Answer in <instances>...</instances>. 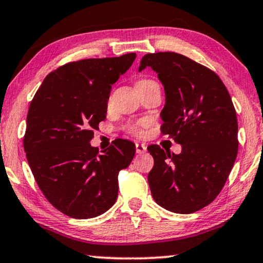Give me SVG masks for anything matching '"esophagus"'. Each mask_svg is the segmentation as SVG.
I'll return each instance as SVG.
<instances>
[{"label":"esophagus","instance_id":"obj_1","mask_svg":"<svg viewBox=\"0 0 263 263\" xmlns=\"http://www.w3.org/2000/svg\"><path fill=\"white\" fill-rule=\"evenodd\" d=\"M135 148H136V153L142 154L146 152L147 146L145 145V143H135Z\"/></svg>","mask_w":263,"mask_h":263}]
</instances>
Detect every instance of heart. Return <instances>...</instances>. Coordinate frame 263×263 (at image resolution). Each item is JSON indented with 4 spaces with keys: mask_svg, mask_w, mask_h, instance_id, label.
<instances>
[{
    "mask_svg": "<svg viewBox=\"0 0 263 263\" xmlns=\"http://www.w3.org/2000/svg\"><path fill=\"white\" fill-rule=\"evenodd\" d=\"M149 81H152V80H141V81H139L136 85H139V84H145V82H149ZM128 130L130 132V133H133V134H135V135H140V134H141V130H140L138 125H134V124L128 125Z\"/></svg>",
    "mask_w": 263,
    "mask_h": 263,
    "instance_id": "1",
    "label": "heart"
}]
</instances>
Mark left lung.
I'll use <instances>...</instances> for the list:
<instances>
[{
    "mask_svg": "<svg viewBox=\"0 0 263 263\" xmlns=\"http://www.w3.org/2000/svg\"><path fill=\"white\" fill-rule=\"evenodd\" d=\"M151 67L164 86L163 134L182 146L179 154L147 147L154 159L148 174L156 202L189 214L221 192L238 152V123L225 85L214 71L176 52L147 53L139 71Z\"/></svg>",
    "mask_w": 263,
    "mask_h": 263,
    "instance_id": "8db88e82",
    "label": "left lung"
}]
</instances>
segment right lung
I'll use <instances>...</instances> for the list:
<instances>
[{
    "instance_id": "1",
    "label": "right lung",
    "mask_w": 263,
    "mask_h": 263,
    "mask_svg": "<svg viewBox=\"0 0 263 263\" xmlns=\"http://www.w3.org/2000/svg\"><path fill=\"white\" fill-rule=\"evenodd\" d=\"M135 57L64 64L44 79L31 102L24 138L28 165L49 202L68 217H98L116 202L118 172L129 166L135 145L118 139L99 153L89 141L106 118L111 86Z\"/></svg>"
}]
</instances>
